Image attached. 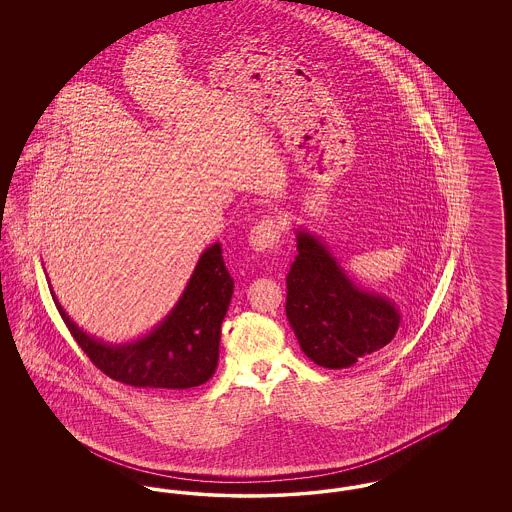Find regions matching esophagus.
<instances>
[{
    "instance_id": "34e87169",
    "label": "esophagus",
    "mask_w": 512,
    "mask_h": 512,
    "mask_svg": "<svg viewBox=\"0 0 512 512\" xmlns=\"http://www.w3.org/2000/svg\"><path fill=\"white\" fill-rule=\"evenodd\" d=\"M282 222L278 219H272V217H265V219L259 220L251 232H249V245L255 249V251H270L274 249L280 238H282Z\"/></svg>"
}]
</instances>
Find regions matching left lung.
Masks as SVG:
<instances>
[{"mask_svg":"<svg viewBox=\"0 0 512 512\" xmlns=\"http://www.w3.org/2000/svg\"><path fill=\"white\" fill-rule=\"evenodd\" d=\"M286 315L303 353L318 366L347 368L386 349L399 311L390 299L357 288L309 232H297V257L286 278Z\"/></svg>","mask_w":512,"mask_h":512,"instance_id":"8db88e82","label":"left lung"}]
</instances>
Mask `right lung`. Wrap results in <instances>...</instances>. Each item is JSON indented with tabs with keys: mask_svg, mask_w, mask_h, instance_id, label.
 I'll use <instances>...</instances> for the list:
<instances>
[{
	"mask_svg": "<svg viewBox=\"0 0 512 512\" xmlns=\"http://www.w3.org/2000/svg\"><path fill=\"white\" fill-rule=\"evenodd\" d=\"M234 280L224 267L220 244L203 251L180 301L146 338L109 345L82 332L53 301L80 349L109 378L153 390H188L205 384L219 365L220 324Z\"/></svg>",
	"mask_w": 512,
	"mask_h": 512,
	"instance_id": "add662e5",
	"label": "right lung"
}]
</instances>
